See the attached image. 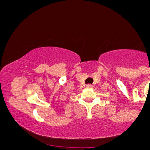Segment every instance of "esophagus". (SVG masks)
I'll return each instance as SVG.
<instances>
[{
	"mask_svg": "<svg viewBox=\"0 0 150 150\" xmlns=\"http://www.w3.org/2000/svg\"><path fill=\"white\" fill-rule=\"evenodd\" d=\"M86 87L88 88H92V86L91 85V84H88V85L86 86Z\"/></svg>",
	"mask_w": 150,
	"mask_h": 150,
	"instance_id": "obj_1",
	"label": "esophagus"
}]
</instances>
